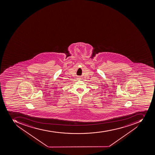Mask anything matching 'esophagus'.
I'll return each mask as SVG.
<instances>
[{"mask_svg": "<svg viewBox=\"0 0 155 155\" xmlns=\"http://www.w3.org/2000/svg\"><path fill=\"white\" fill-rule=\"evenodd\" d=\"M77 78H78V79H81V77H78Z\"/></svg>", "mask_w": 155, "mask_h": 155, "instance_id": "34e87169", "label": "esophagus"}]
</instances>
